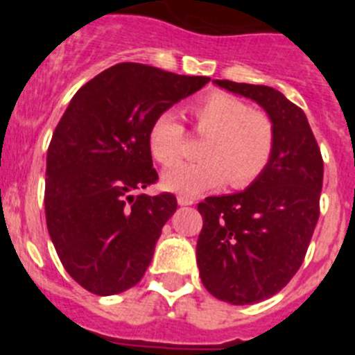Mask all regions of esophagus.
Instances as JSON below:
<instances>
[{
    "label": "esophagus",
    "mask_w": 355,
    "mask_h": 355,
    "mask_svg": "<svg viewBox=\"0 0 355 355\" xmlns=\"http://www.w3.org/2000/svg\"><path fill=\"white\" fill-rule=\"evenodd\" d=\"M193 202H196V199H192V197H188V196L178 197V205L180 206H192Z\"/></svg>",
    "instance_id": "34e87169"
}]
</instances>
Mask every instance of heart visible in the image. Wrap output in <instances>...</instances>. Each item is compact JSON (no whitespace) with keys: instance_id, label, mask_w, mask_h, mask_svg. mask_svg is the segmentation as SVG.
I'll return each instance as SVG.
<instances>
[{"instance_id":"1","label":"heart","mask_w":355,"mask_h":355,"mask_svg":"<svg viewBox=\"0 0 355 355\" xmlns=\"http://www.w3.org/2000/svg\"><path fill=\"white\" fill-rule=\"evenodd\" d=\"M193 126L206 135L202 159L180 163L163 174V187L181 196H197L229 181L245 188L261 178L275 150V124L261 110H252L240 97L213 90L190 106ZM149 150L158 163L170 167L183 156L184 128L172 114L153 121L147 135Z\"/></svg>"}]
</instances>
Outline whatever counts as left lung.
I'll return each instance as SVG.
<instances>
[{"label": "left lung", "instance_id": "obj_1", "mask_svg": "<svg viewBox=\"0 0 355 355\" xmlns=\"http://www.w3.org/2000/svg\"><path fill=\"white\" fill-rule=\"evenodd\" d=\"M249 97L275 124V150L261 178L233 196L206 197L197 209L200 281L218 300L245 306L291 281L306 258L320 216L324 159L302 108L265 85L215 80Z\"/></svg>", "mask_w": 355, "mask_h": 355}]
</instances>
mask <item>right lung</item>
<instances>
[{
  "instance_id": "1",
  "label": "right lung",
  "mask_w": 355,
  "mask_h": 355,
  "mask_svg": "<svg viewBox=\"0 0 355 355\" xmlns=\"http://www.w3.org/2000/svg\"><path fill=\"white\" fill-rule=\"evenodd\" d=\"M209 78L117 64L85 83L56 126L46 165V222L67 274L96 295L146 274L178 200L135 196L158 181L147 135L158 115Z\"/></svg>"
}]
</instances>
